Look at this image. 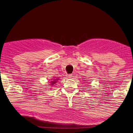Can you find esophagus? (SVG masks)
Here are the masks:
<instances>
[{"mask_svg": "<svg viewBox=\"0 0 133 133\" xmlns=\"http://www.w3.org/2000/svg\"><path fill=\"white\" fill-rule=\"evenodd\" d=\"M66 77L68 78H71L72 77V75H71V74H66Z\"/></svg>", "mask_w": 133, "mask_h": 133, "instance_id": "esophagus-1", "label": "esophagus"}]
</instances>
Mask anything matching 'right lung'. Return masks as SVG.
Listing matches in <instances>:
<instances>
[{"instance_id":"obj_1","label":"right lung","mask_w":133,"mask_h":133,"mask_svg":"<svg viewBox=\"0 0 133 133\" xmlns=\"http://www.w3.org/2000/svg\"><path fill=\"white\" fill-rule=\"evenodd\" d=\"M58 79H55V81H51V84H50V85H53V84L56 83V81H58Z\"/></svg>"}]
</instances>
